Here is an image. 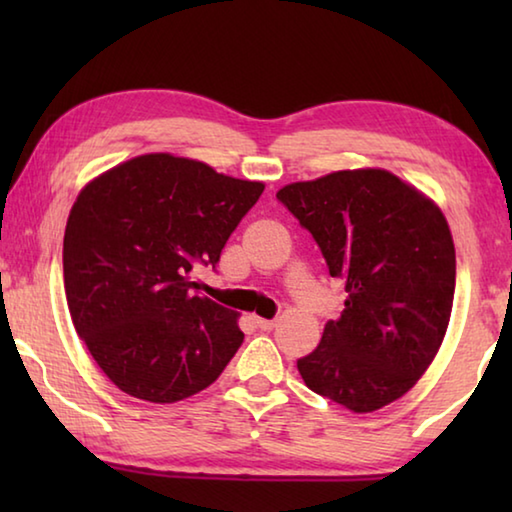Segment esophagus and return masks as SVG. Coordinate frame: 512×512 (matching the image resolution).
<instances>
[{
  "instance_id": "1",
  "label": "esophagus",
  "mask_w": 512,
  "mask_h": 512,
  "mask_svg": "<svg viewBox=\"0 0 512 512\" xmlns=\"http://www.w3.org/2000/svg\"><path fill=\"white\" fill-rule=\"evenodd\" d=\"M255 323H257V327L259 329H264V332H268V329H273L275 327V323H277V320H271V318H255Z\"/></svg>"
}]
</instances>
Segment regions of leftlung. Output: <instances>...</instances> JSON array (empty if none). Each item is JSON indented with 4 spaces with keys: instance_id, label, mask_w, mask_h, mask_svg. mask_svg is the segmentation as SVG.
I'll return each mask as SVG.
<instances>
[{
    "instance_id": "1",
    "label": "left lung",
    "mask_w": 512,
    "mask_h": 512,
    "mask_svg": "<svg viewBox=\"0 0 512 512\" xmlns=\"http://www.w3.org/2000/svg\"><path fill=\"white\" fill-rule=\"evenodd\" d=\"M277 198L314 235L345 309L298 359L307 388L372 413L418 384L443 345L456 250L440 207L386 169H343L284 185Z\"/></svg>"
}]
</instances>
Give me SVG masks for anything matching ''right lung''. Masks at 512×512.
<instances>
[{"mask_svg": "<svg viewBox=\"0 0 512 512\" xmlns=\"http://www.w3.org/2000/svg\"><path fill=\"white\" fill-rule=\"evenodd\" d=\"M264 183L171 153H144L85 185L63 241L76 334L119 391L171 404L214 384L244 332L239 314L194 291Z\"/></svg>", "mask_w": 512, "mask_h": 512, "instance_id": "1", "label": "right lung"}]
</instances>
